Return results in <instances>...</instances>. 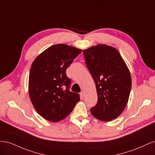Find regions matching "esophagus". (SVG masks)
Here are the masks:
<instances>
[{
	"mask_svg": "<svg viewBox=\"0 0 155 155\" xmlns=\"http://www.w3.org/2000/svg\"><path fill=\"white\" fill-rule=\"evenodd\" d=\"M80 97H81V100L83 99V98H84V92H81L80 93Z\"/></svg>",
	"mask_w": 155,
	"mask_h": 155,
	"instance_id": "1",
	"label": "esophagus"
}]
</instances>
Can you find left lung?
Wrapping results in <instances>:
<instances>
[{"label":"left lung","mask_w":155,"mask_h":155,"mask_svg":"<svg viewBox=\"0 0 155 155\" xmlns=\"http://www.w3.org/2000/svg\"><path fill=\"white\" fill-rule=\"evenodd\" d=\"M83 54L97 94L91 113L101 121L116 119L129 100L132 85L129 70L118 51L112 46L97 45L84 50Z\"/></svg>","instance_id":"1"}]
</instances>
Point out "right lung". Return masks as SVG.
Here are the masks:
<instances>
[{"label":"right lung","instance_id":"right-lung-1","mask_svg":"<svg viewBox=\"0 0 155 155\" xmlns=\"http://www.w3.org/2000/svg\"><path fill=\"white\" fill-rule=\"evenodd\" d=\"M82 50L67 45L50 46L35 58L29 75L28 89L35 109L45 119L57 122L70 114L79 101L70 92L66 70Z\"/></svg>","mask_w":155,"mask_h":155}]
</instances>
